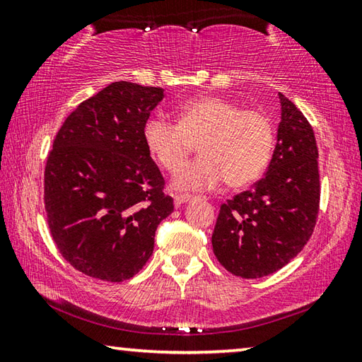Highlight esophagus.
Segmentation results:
<instances>
[{"instance_id": "obj_1", "label": "esophagus", "mask_w": 362, "mask_h": 362, "mask_svg": "<svg viewBox=\"0 0 362 362\" xmlns=\"http://www.w3.org/2000/svg\"><path fill=\"white\" fill-rule=\"evenodd\" d=\"M188 201H192V196L189 194H174V203L177 207L188 203Z\"/></svg>"}]
</instances>
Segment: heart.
Wrapping results in <instances>:
<instances>
[{"label": "heart", "mask_w": 362, "mask_h": 362, "mask_svg": "<svg viewBox=\"0 0 362 362\" xmlns=\"http://www.w3.org/2000/svg\"><path fill=\"white\" fill-rule=\"evenodd\" d=\"M177 124L153 116L144 127V144L150 156L168 173H174L200 142V159L177 171L173 187L180 192L243 188L265 173L274 150L272 119L259 110H243L220 95H201L177 107Z\"/></svg>", "instance_id": "1"}]
</instances>
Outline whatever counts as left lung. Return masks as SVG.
I'll return each instance as SVG.
<instances>
[{
  "mask_svg": "<svg viewBox=\"0 0 362 362\" xmlns=\"http://www.w3.org/2000/svg\"><path fill=\"white\" fill-rule=\"evenodd\" d=\"M276 146L263 179L220 206L212 233L217 260L246 279L268 276L308 243L320 211V170L313 127L279 93Z\"/></svg>",
  "mask_w": 362,
  "mask_h": 362,
  "instance_id": "left-lung-1",
  "label": "left lung"
}]
</instances>
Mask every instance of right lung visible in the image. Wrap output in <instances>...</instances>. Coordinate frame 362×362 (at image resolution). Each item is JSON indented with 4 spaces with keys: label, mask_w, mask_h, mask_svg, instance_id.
<instances>
[{
    "label": "right lung",
    "mask_w": 362,
    "mask_h": 362,
    "mask_svg": "<svg viewBox=\"0 0 362 362\" xmlns=\"http://www.w3.org/2000/svg\"><path fill=\"white\" fill-rule=\"evenodd\" d=\"M164 89L116 81L79 103L54 139L45 207L64 259L95 279H131L153 254L158 225L174 212L144 144Z\"/></svg>",
    "instance_id": "obj_1"
}]
</instances>
